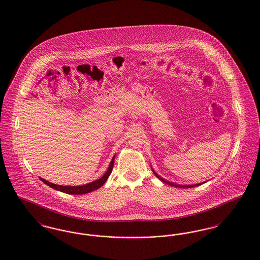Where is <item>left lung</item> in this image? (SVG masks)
<instances>
[{"label": "left lung", "instance_id": "8db88e82", "mask_svg": "<svg viewBox=\"0 0 260 260\" xmlns=\"http://www.w3.org/2000/svg\"><path fill=\"white\" fill-rule=\"evenodd\" d=\"M154 173L156 174V176H157V177H158L160 180H161L162 182H165V183H167V184H169V185L173 186V187H179V188H191V187H195V186L200 185V184H195V185H178V184H175V183H171L170 181H167V180L162 179L161 176H159V175H158L157 173H155V172H154Z\"/></svg>", "mask_w": 260, "mask_h": 260}]
</instances>
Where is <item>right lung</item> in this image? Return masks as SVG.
I'll return each mask as SVG.
<instances>
[{"label": "right lung", "instance_id": "right-lung-1", "mask_svg": "<svg viewBox=\"0 0 260 260\" xmlns=\"http://www.w3.org/2000/svg\"><path fill=\"white\" fill-rule=\"evenodd\" d=\"M114 160H115V157H113V159H112L111 162H110V166H109V168H108L107 172L105 173V174H104L101 178H99V179L95 180V181H93V182L87 183L86 185H56V184L50 183L49 181H47V180H45V179H43V178H41V177H40V179H41L44 183H46L47 185L50 186V187L53 188V189H55V190H58V191H60V192H63V193H66V194H72V195H82V194H87V193H89V192H91V191H94V190L99 189V188H100L101 186L103 185V184L106 182L107 178H108V177H109V175L111 174L112 170H113V166H114Z\"/></svg>", "mask_w": 260, "mask_h": 260}]
</instances>
